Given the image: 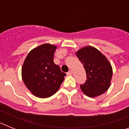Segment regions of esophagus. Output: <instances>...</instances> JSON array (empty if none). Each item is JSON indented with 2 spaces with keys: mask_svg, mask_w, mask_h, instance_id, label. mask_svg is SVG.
Returning a JSON list of instances; mask_svg holds the SVG:
<instances>
[{
  "mask_svg": "<svg viewBox=\"0 0 129 129\" xmlns=\"http://www.w3.org/2000/svg\"><path fill=\"white\" fill-rule=\"evenodd\" d=\"M67 74L68 75V76H71V75L72 74V70H70V71L68 72L67 73Z\"/></svg>",
  "mask_w": 129,
  "mask_h": 129,
  "instance_id": "esophagus-1",
  "label": "esophagus"
}]
</instances>
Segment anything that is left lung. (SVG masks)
Returning a JSON list of instances; mask_svg holds the SVG:
<instances>
[{
	"instance_id": "8db88e82",
	"label": "left lung",
	"mask_w": 129,
	"mask_h": 129,
	"mask_svg": "<svg viewBox=\"0 0 129 129\" xmlns=\"http://www.w3.org/2000/svg\"><path fill=\"white\" fill-rule=\"evenodd\" d=\"M76 55L83 64L86 74L85 83L80 85L81 90L91 98L105 93L110 86L112 76V68L107 58L92 46L80 49Z\"/></svg>"
}]
</instances>
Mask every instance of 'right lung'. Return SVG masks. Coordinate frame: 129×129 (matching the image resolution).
Wrapping results in <instances>:
<instances>
[{"label":"right lung","instance_id":"right-lung-1","mask_svg":"<svg viewBox=\"0 0 129 129\" xmlns=\"http://www.w3.org/2000/svg\"><path fill=\"white\" fill-rule=\"evenodd\" d=\"M56 49L52 44H42L28 53L22 65V80L26 87L38 98H46L53 95L66 76L53 62Z\"/></svg>","mask_w":129,"mask_h":129}]
</instances>
